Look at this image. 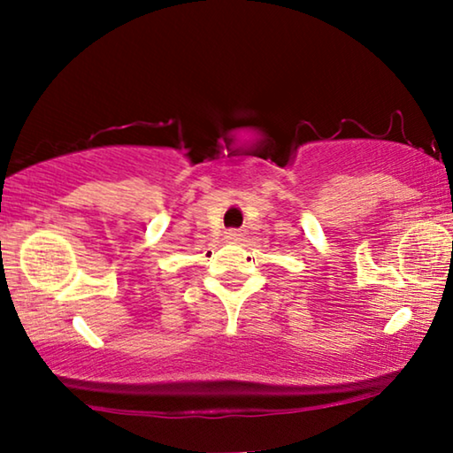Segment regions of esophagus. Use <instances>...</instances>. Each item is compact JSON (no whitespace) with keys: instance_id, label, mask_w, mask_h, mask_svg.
Here are the masks:
<instances>
[{"instance_id":"1","label":"esophagus","mask_w":453,"mask_h":453,"mask_svg":"<svg viewBox=\"0 0 453 453\" xmlns=\"http://www.w3.org/2000/svg\"><path fill=\"white\" fill-rule=\"evenodd\" d=\"M226 241H228V243H239V241H241V233H237V231H228V233H226Z\"/></svg>"}]
</instances>
